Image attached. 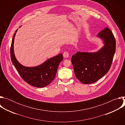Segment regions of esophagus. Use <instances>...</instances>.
<instances>
[{"label": "esophagus", "mask_w": 125, "mask_h": 125, "mask_svg": "<svg viewBox=\"0 0 125 125\" xmlns=\"http://www.w3.org/2000/svg\"><path fill=\"white\" fill-rule=\"evenodd\" d=\"M63 56L64 58H68L69 56V53L67 51H65L63 53Z\"/></svg>", "instance_id": "obj_1"}]
</instances>
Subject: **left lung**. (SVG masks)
I'll use <instances>...</instances> for the list:
<instances>
[{
    "label": "left lung",
    "instance_id": "1",
    "mask_svg": "<svg viewBox=\"0 0 125 125\" xmlns=\"http://www.w3.org/2000/svg\"><path fill=\"white\" fill-rule=\"evenodd\" d=\"M97 37L104 43L98 52L79 51L71 58L75 76L84 84L94 83L108 72L115 52V39L108 28L100 31Z\"/></svg>",
    "mask_w": 125,
    "mask_h": 125
}]
</instances>
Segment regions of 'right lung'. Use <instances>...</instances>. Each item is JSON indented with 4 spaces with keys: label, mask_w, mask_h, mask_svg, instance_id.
Here are the masks:
<instances>
[{
    "label": "right lung",
    "mask_w": 125,
    "mask_h": 125,
    "mask_svg": "<svg viewBox=\"0 0 125 125\" xmlns=\"http://www.w3.org/2000/svg\"><path fill=\"white\" fill-rule=\"evenodd\" d=\"M17 30L13 35L10 48V56L12 63L22 78L28 84L38 87L47 86L56 76L58 66L63 59L62 54L61 53L53 57L36 67H27L22 65L16 59L13 49L14 41Z\"/></svg>",
    "instance_id": "add662e5"
}]
</instances>
